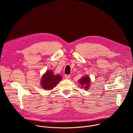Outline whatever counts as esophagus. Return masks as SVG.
<instances>
[{"mask_svg": "<svg viewBox=\"0 0 133 133\" xmlns=\"http://www.w3.org/2000/svg\"><path fill=\"white\" fill-rule=\"evenodd\" d=\"M65 77L66 79H69L70 77V75H65Z\"/></svg>", "mask_w": 133, "mask_h": 133, "instance_id": "esophagus-1", "label": "esophagus"}]
</instances>
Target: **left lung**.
I'll use <instances>...</instances> for the list:
<instances>
[{"label": "left lung", "instance_id": "1", "mask_svg": "<svg viewBox=\"0 0 133 133\" xmlns=\"http://www.w3.org/2000/svg\"><path fill=\"white\" fill-rule=\"evenodd\" d=\"M78 83L81 84V86L85 88V89H88L90 84V79L88 76H85L81 78L78 81Z\"/></svg>", "mask_w": 133, "mask_h": 133}]
</instances>
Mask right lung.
Returning a JSON list of instances; mask_svg holds the SVG:
<instances>
[{"label": "right lung", "instance_id": "add662e5", "mask_svg": "<svg viewBox=\"0 0 133 133\" xmlns=\"http://www.w3.org/2000/svg\"><path fill=\"white\" fill-rule=\"evenodd\" d=\"M62 79V77L60 75H54L52 71L49 70L47 71L42 76L41 85L44 89L51 90Z\"/></svg>", "mask_w": 133, "mask_h": 133}]
</instances>
